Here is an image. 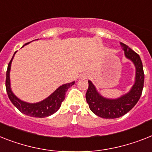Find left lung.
Masks as SVG:
<instances>
[{"mask_svg": "<svg viewBox=\"0 0 152 152\" xmlns=\"http://www.w3.org/2000/svg\"><path fill=\"white\" fill-rule=\"evenodd\" d=\"M125 56L134 62L136 68L135 83L131 90L116 99H108L102 97L96 90L94 85L89 80V87L86 93V100L89 108L97 116L104 119H115L123 116L134 108L142 94L144 74L141 59L138 54L127 45L120 43Z\"/></svg>", "mask_w": 152, "mask_h": 152, "instance_id": "8db88e82", "label": "left lung"}]
</instances>
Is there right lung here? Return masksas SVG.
Here are the masks:
<instances>
[{"label":"right lung","mask_w":152,"mask_h":152,"mask_svg":"<svg viewBox=\"0 0 152 152\" xmlns=\"http://www.w3.org/2000/svg\"><path fill=\"white\" fill-rule=\"evenodd\" d=\"M29 44V42L26 44ZM15 53L16 51L15 52ZM14 55L12 57V60L8 63L7 72H6V91H7L10 101L22 113L27 115L29 116L36 117V118H44V117H48L54 114L55 112L58 110L59 108L61 107V102L65 100V92L68 91V89L70 87H72L75 83V82L60 86L54 93H52L49 97H47L46 99L37 102V103L32 104V103H27L23 101H21L12 93L11 87H10V69H11V64H12V59L14 58Z\"/></svg>","instance_id":"1"}]
</instances>
